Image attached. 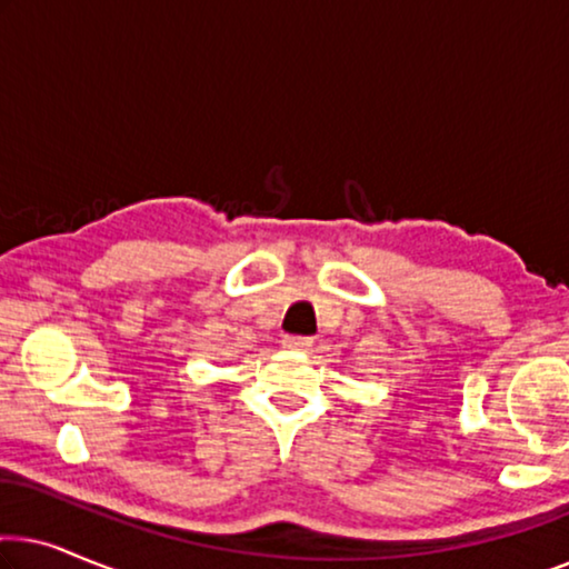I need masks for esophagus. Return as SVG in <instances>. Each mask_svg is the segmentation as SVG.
<instances>
[{"mask_svg": "<svg viewBox=\"0 0 569 569\" xmlns=\"http://www.w3.org/2000/svg\"><path fill=\"white\" fill-rule=\"evenodd\" d=\"M284 349H298V352H306V349L313 347V339L310 337H298V333H287L282 339Z\"/></svg>", "mask_w": 569, "mask_h": 569, "instance_id": "esophagus-1", "label": "esophagus"}]
</instances>
